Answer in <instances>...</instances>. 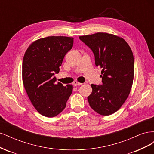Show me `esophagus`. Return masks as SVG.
Here are the masks:
<instances>
[{
  "instance_id": "esophagus-1",
  "label": "esophagus",
  "mask_w": 154,
  "mask_h": 154,
  "mask_svg": "<svg viewBox=\"0 0 154 154\" xmlns=\"http://www.w3.org/2000/svg\"><path fill=\"white\" fill-rule=\"evenodd\" d=\"M82 84V83H80V82H77V81H74V82H73V85L74 86H77V85H81Z\"/></svg>"
}]
</instances>
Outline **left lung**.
I'll return each mask as SVG.
<instances>
[{"label": "left lung", "instance_id": "8db88e82", "mask_svg": "<svg viewBox=\"0 0 154 154\" xmlns=\"http://www.w3.org/2000/svg\"><path fill=\"white\" fill-rule=\"evenodd\" d=\"M94 53L96 66L102 69L103 84H92L87 99L91 108L102 116L118 111L130 92L134 76L131 48L122 37L106 32L79 36Z\"/></svg>", "mask_w": 154, "mask_h": 154}]
</instances>
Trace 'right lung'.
<instances>
[{
    "mask_svg": "<svg viewBox=\"0 0 154 154\" xmlns=\"http://www.w3.org/2000/svg\"><path fill=\"white\" fill-rule=\"evenodd\" d=\"M72 37L51 36L34 41L23 58L22 82L36 110L45 117L57 116L66 108L72 85L55 82L65 55L73 46Z\"/></svg>",
    "mask_w": 154,
    "mask_h": 154,
    "instance_id": "add662e5",
    "label": "right lung"
}]
</instances>
